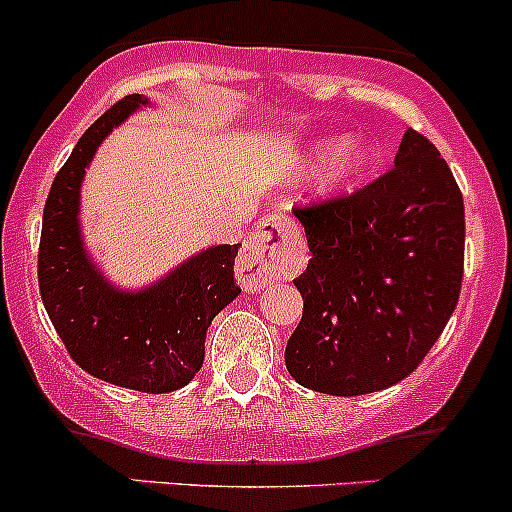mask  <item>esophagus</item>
Instances as JSON below:
<instances>
[{
	"label": "esophagus",
	"instance_id": "34e87169",
	"mask_svg": "<svg viewBox=\"0 0 512 512\" xmlns=\"http://www.w3.org/2000/svg\"><path fill=\"white\" fill-rule=\"evenodd\" d=\"M299 267L302 252L297 227L285 215H267L242 247L237 277L247 292H255L267 282L292 277Z\"/></svg>",
	"mask_w": 512,
	"mask_h": 512
}]
</instances>
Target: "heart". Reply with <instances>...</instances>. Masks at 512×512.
<instances>
[{
  "label": "heart",
  "mask_w": 512,
  "mask_h": 512,
  "mask_svg": "<svg viewBox=\"0 0 512 512\" xmlns=\"http://www.w3.org/2000/svg\"><path fill=\"white\" fill-rule=\"evenodd\" d=\"M374 163V151L364 141H342V138H324L309 146L304 168L322 170L319 188L324 195H339L354 188Z\"/></svg>",
  "instance_id": "b5f03b06"
}]
</instances>
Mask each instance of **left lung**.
<instances>
[{
	"label": "left lung",
	"instance_id": "obj_1",
	"mask_svg": "<svg viewBox=\"0 0 512 512\" xmlns=\"http://www.w3.org/2000/svg\"><path fill=\"white\" fill-rule=\"evenodd\" d=\"M312 252L287 371L319 394L399 384L438 342L463 282L466 213L441 153L409 128L394 168L352 195L294 208Z\"/></svg>",
	"mask_w": 512,
	"mask_h": 512
}]
</instances>
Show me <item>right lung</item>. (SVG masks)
Listing matches in <instances>:
<instances>
[{
	"instance_id": "right-lung-1",
	"label": "right lung",
	"mask_w": 512,
	"mask_h": 512,
	"mask_svg": "<svg viewBox=\"0 0 512 512\" xmlns=\"http://www.w3.org/2000/svg\"><path fill=\"white\" fill-rule=\"evenodd\" d=\"M148 98L131 94L79 138L51 183L39 242V289L46 314L71 359L96 379L143 394L183 389L205 359V334L240 294V245H215L138 292L113 287L98 272L79 227V193L103 138Z\"/></svg>"
}]
</instances>
